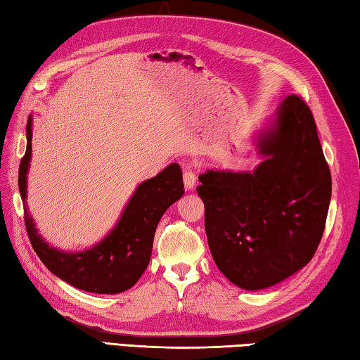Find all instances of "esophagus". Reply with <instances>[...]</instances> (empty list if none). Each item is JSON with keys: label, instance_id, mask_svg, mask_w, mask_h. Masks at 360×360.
Segmentation results:
<instances>
[{"label": "esophagus", "instance_id": "34e87169", "mask_svg": "<svg viewBox=\"0 0 360 360\" xmlns=\"http://www.w3.org/2000/svg\"><path fill=\"white\" fill-rule=\"evenodd\" d=\"M182 179H184V187L187 188V191H192V188L195 187V182H197V176H195L192 169H186Z\"/></svg>", "mask_w": 360, "mask_h": 360}]
</instances>
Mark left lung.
<instances>
[{
	"instance_id": "obj_1",
	"label": "left lung",
	"mask_w": 360,
	"mask_h": 360,
	"mask_svg": "<svg viewBox=\"0 0 360 360\" xmlns=\"http://www.w3.org/2000/svg\"><path fill=\"white\" fill-rule=\"evenodd\" d=\"M264 160L252 173L207 169L197 187L215 264L239 288L264 290L313 258L328 217L332 179L316 124L288 96L258 135Z\"/></svg>"
}]
</instances>
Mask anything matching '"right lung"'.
Returning a JSON list of instances; mask_svg holds the SVG:
<instances>
[{"mask_svg": "<svg viewBox=\"0 0 360 360\" xmlns=\"http://www.w3.org/2000/svg\"><path fill=\"white\" fill-rule=\"evenodd\" d=\"M32 117L26 122V153L18 168V188L25 207V226L31 245L50 272L78 290L97 294L122 292L139 282L151 259L155 228L163 212L184 193L182 172L172 163L136 187L121 219L101 243L88 250L68 253L50 247L37 234L26 211V173L31 160Z\"/></svg>", "mask_w": 360, "mask_h": 360, "instance_id": "1", "label": "right lung"}]
</instances>
